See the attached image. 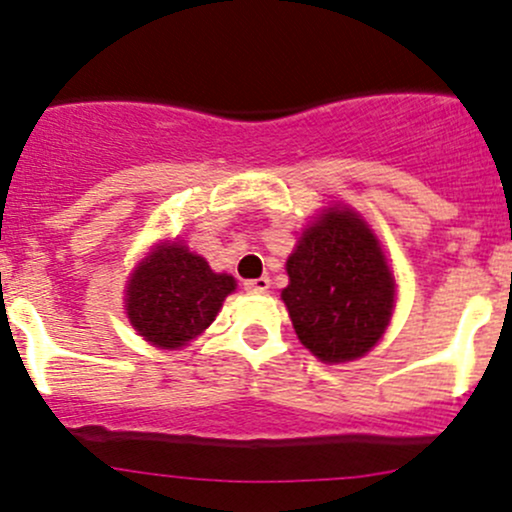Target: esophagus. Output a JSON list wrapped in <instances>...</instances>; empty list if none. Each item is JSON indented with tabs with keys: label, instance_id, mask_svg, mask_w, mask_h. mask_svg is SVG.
Segmentation results:
<instances>
[{
	"label": "esophagus",
	"instance_id": "34e87169",
	"mask_svg": "<svg viewBox=\"0 0 512 512\" xmlns=\"http://www.w3.org/2000/svg\"><path fill=\"white\" fill-rule=\"evenodd\" d=\"M245 292H267L270 289V280L267 277H257V280H245Z\"/></svg>",
	"mask_w": 512,
	"mask_h": 512
}]
</instances>
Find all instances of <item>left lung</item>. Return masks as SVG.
<instances>
[{
	"instance_id": "8db88e82",
	"label": "left lung",
	"mask_w": 512,
	"mask_h": 512,
	"mask_svg": "<svg viewBox=\"0 0 512 512\" xmlns=\"http://www.w3.org/2000/svg\"><path fill=\"white\" fill-rule=\"evenodd\" d=\"M282 289L299 342L322 361L359 359L384 334L394 275L379 242L352 210L329 208L287 260Z\"/></svg>"
}]
</instances>
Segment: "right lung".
I'll return each instance as SVG.
<instances>
[{"mask_svg": "<svg viewBox=\"0 0 512 512\" xmlns=\"http://www.w3.org/2000/svg\"><path fill=\"white\" fill-rule=\"evenodd\" d=\"M232 289L230 275H215L203 257L170 242L133 272L126 312L146 342L175 349L210 327Z\"/></svg>", "mask_w": 512, "mask_h": 512, "instance_id": "right-lung-1", "label": "right lung"}]
</instances>
